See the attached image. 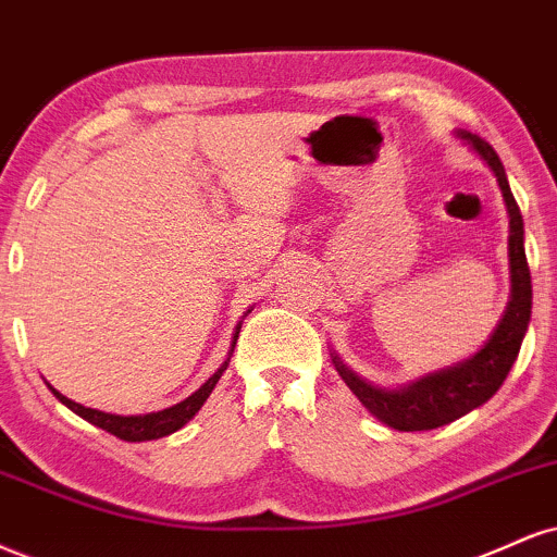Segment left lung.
Instances as JSON below:
<instances>
[{
  "label": "left lung",
  "instance_id": "left-lung-1",
  "mask_svg": "<svg viewBox=\"0 0 557 557\" xmlns=\"http://www.w3.org/2000/svg\"><path fill=\"white\" fill-rule=\"evenodd\" d=\"M457 137L470 145V150L485 160L487 169L498 181L508 212V272H511V298L498 321L491 339L480 347L472 358L461 360L457 366L441 368L410 381L405 386H379L373 381L352 371L343 363L337 352L332 355V363L337 373L350 386V392L360 399L379 423L394 431H433V428L448 425L459 420L461 414L478 410L498 392L508 371H511L519 347L524 343V334L532 317V277H529L527 253H524V220H521L519 205H516L511 186H508L506 169L500 163L498 152L493 150L478 134L457 132Z\"/></svg>",
  "mask_w": 557,
  "mask_h": 557
}]
</instances>
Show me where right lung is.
Listing matches in <instances>:
<instances>
[{
    "mask_svg": "<svg viewBox=\"0 0 557 557\" xmlns=\"http://www.w3.org/2000/svg\"><path fill=\"white\" fill-rule=\"evenodd\" d=\"M251 311V308H249ZM246 311V313H249ZM238 332H240V321L236 326V334H233V343H231V352H227L225 363L218 368V371L212 373L210 379L205 381L202 386L197 388V392L191 394V397H186L184 401H178V405L173 407H165V410H158V412H147V414H111V412H100V410H92V407H85V405H77V401L66 399L62 392H57L51 384H46L51 388V394L62 401L64 407H70L72 412L79 414V418L87 420V423H92L96 428H103V431H109L111 435H116V438L122 441H156V438H163V435H171L176 433L178 428H184L189 420L202 410V405L207 401V397L212 394L214 384H218L220 376L225 373L227 363H231V355H233V347H236V339H238Z\"/></svg>",
    "mask_w": 557,
    "mask_h": 557,
    "instance_id": "add662e5",
    "label": "right lung"
}]
</instances>
